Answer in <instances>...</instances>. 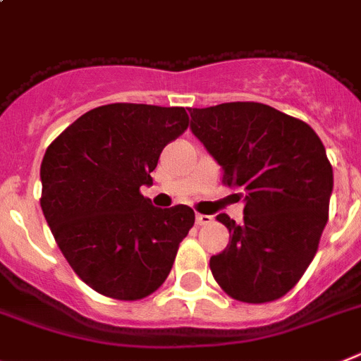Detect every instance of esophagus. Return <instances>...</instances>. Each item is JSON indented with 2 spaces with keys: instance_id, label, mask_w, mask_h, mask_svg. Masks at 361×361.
<instances>
[{
  "instance_id": "34e87169",
  "label": "esophagus",
  "mask_w": 361,
  "mask_h": 361,
  "mask_svg": "<svg viewBox=\"0 0 361 361\" xmlns=\"http://www.w3.org/2000/svg\"><path fill=\"white\" fill-rule=\"evenodd\" d=\"M212 221H214V217H212V215H202V214L195 215L197 226H206V224H210Z\"/></svg>"
}]
</instances>
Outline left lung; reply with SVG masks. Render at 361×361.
I'll return each instance as SVG.
<instances>
[{"label": "left lung", "instance_id": "left-lung-1", "mask_svg": "<svg viewBox=\"0 0 361 361\" xmlns=\"http://www.w3.org/2000/svg\"><path fill=\"white\" fill-rule=\"evenodd\" d=\"M190 111V129L239 190L245 217L217 221L230 230L212 255L215 281L233 300L267 303L285 295L318 250L334 177L327 151L301 120L257 102Z\"/></svg>", "mask_w": 361, "mask_h": 361}]
</instances>
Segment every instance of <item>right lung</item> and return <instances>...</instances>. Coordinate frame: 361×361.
<instances>
[{"label":"right lung","instance_id":"1","mask_svg":"<svg viewBox=\"0 0 361 361\" xmlns=\"http://www.w3.org/2000/svg\"><path fill=\"white\" fill-rule=\"evenodd\" d=\"M186 128L184 107L107 104L45 151L43 215L71 269L98 294L142 300L166 281L195 214L155 208L140 186L153 184L160 153Z\"/></svg>","mask_w":361,"mask_h":361}]
</instances>
